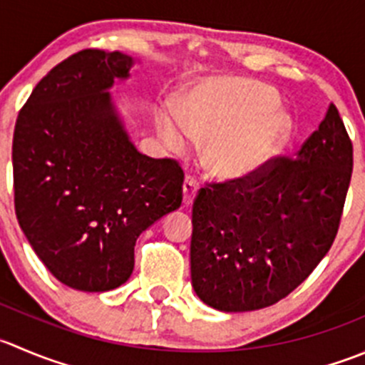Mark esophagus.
<instances>
[{"label":"esophagus","instance_id":"obj_1","mask_svg":"<svg viewBox=\"0 0 365 365\" xmlns=\"http://www.w3.org/2000/svg\"><path fill=\"white\" fill-rule=\"evenodd\" d=\"M197 189H200V185H197L196 178H192V176H187L185 182H183V205H185V207L192 205L194 197H196V194H197Z\"/></svg>","mask_w":365,"mask_h":365}]
</instances>
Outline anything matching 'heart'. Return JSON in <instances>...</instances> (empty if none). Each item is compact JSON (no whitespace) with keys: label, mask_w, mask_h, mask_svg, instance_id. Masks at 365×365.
I'll use <instances>...</instances> for the list:
<instances>
[{"label":"heart","mask_w":365,"mask_h":365,"mask_svg":"<svg viewBox=\"0 0 365 365\" xmlns=\"http://www.w3.org/2000/svg\"><path fill=\"white\" fill-rule=\"evenodd\" d=\"M160 139L183 151L187 137L207 143L203 164L214 178L228 183L260 176L284 153L294 121L278 108L271 87L240 78H208L182 98L178 114L157 115Z\"/></svg>","instance_id":"1"}]
</instances>
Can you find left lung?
Returning <instances> with one entry per match:
<instances>
[{"label":"left lung","instance_id":"8db88e82","mask_svg":"<svg viewBox=\"0 0 365 365\" xmlns=\"http://www.w3.org/2000/svg\"><path fill=\"white\" fill-rule=\"evenodd\" d=\"M351 169V140L331 103L296 158L201 189L190 239L197 298L221 312H251L291 294L334 244Z\"/></svg>","mask_w":365,"mask_h":365}]
</instances>
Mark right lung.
Returning <instances> with one entry per match:
<instances>
[{"label": "right lung", "mask_w": 365, "mask_h": 365, "mask_svg": "<svg viewBox=\"0 0 365 365\" xmlns=\"http://www.w3.org/2000/svg\"><path fill=\"white\" fill-rule=\"evenodd\" d=\"M135 60L83 49L53 67L17 115L14 201L21 230L63 285L105 292L133 271L144 230L182 205L183 171L139 153L112 100Z\"/></svg>", "instance_id": "obj_1"}]
</instances>
